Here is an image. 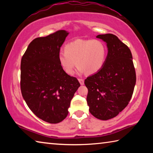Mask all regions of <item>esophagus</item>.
Returning a JSON list of instances; mask_svg holds the SVG:
<instances>
[{
    "label": "esophagus",
    "mask_w": 153,
    "mask_h": 153,
    "mask_svg": "<svg viewBox=\"0 0 153 153\" xmlns=\"http://www.w3.org/2000/svg\"><path fill=\"white\" fill-rule=\"evenodd\" d=\"M78 80H79V82L80 83V84H81V85H84V79H82V78H79V79H78Z\"/></svg>",
    "instance_id": "obj_1"
}]
</instances>
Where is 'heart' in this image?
Masks as SVG:
<instances>
[{"label": "heart", "mask_w": 153, "mask_h": 153, "mask_svg": "<svg viewBox=\"0 0 153 153\" xmlns=\"http://www.w3.org/2000/svg\"><path fill=\"white\" fill-rule=\"evenodd\" d=\"M107 49L99 40H76L65 46L59 52V63L63 71L69 75L74 74L78 65L79 74L97 73L104 66Z\"/></svg>", "instance_id": "obj_1"}]
</instances>
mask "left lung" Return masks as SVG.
<instances>
[{
    "label": "left lung",
    "mask_w": 153,
    "mask_h": 153,
    "mask_svg": "<svg viewBox=\"0 0 153 153\" xmlns=\"http://www.w3.org/2000/svg\"><path fill=\"white\" fill-rule=\"evenodd\" d=\"M107 43L108 54L104 66L88 77L87 103L96 118L108 120L125 108L132 97L136 76L130 49L112 33L98 35Z\"/></svg>",
    "instance_id": "8db88e82"
}]
</instances>
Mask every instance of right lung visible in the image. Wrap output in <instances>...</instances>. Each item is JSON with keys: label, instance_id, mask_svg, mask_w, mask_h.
Wrapping results in <instances>:
<instances>
[{"label": "right lung", "instance_id": "obj_1", "mask_svg": "<svg viewBox=\"0 0 153 153\" xmlns=\"http://www.w3.org/2000/svg\"><path fill=\"white\" fill-rule=\"evenodd\" d=\"M68 32L58 30L36 38L21 61V91L28 107L38 118L50 123L65 119L75 92L80 86L59 63L58 55Z\"/></svg>", "mask_w": 153, "mask_h": 153}]
</instances>
